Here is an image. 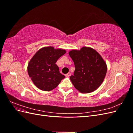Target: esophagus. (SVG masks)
Returning a JSON list of instances; mask_svg holds the SVG:
<instances>
[{
	"label": "esophagus",
	"mask_w": 133,
	"mask_h": 133,
	"mask_svg": "<svg viewBox=\"0 0 133 133\" xmlns=\"http://www.w3.org/2000/svg\"><path fill=\"white\" fill-rule=\"evenodd\" d=\"M71 75V73H67L66 75H65V76H66V77H69V76H70Z\"/></svg>",
	"instance_id": "obj_1"
}]
</instances>
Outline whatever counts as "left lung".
<instances>
[{
    "label": "left lung",
    "mask_w": 133,
    "mask_h": 133,
    "mask_svg": "<svg viewBox=\"0 0 133 133\" xmlns=\"http://www.w3.org/2000/svg\"><path fill=\"white\" fill-rule=\"evenodd\" d=\"M69 54L75 65L74 75L70 77L74 87L83 93H89L98 89L107 71V64L100 55L88 47L71 50Z\"/></svg>",
    "instance_id": "1"
}]
</instances>
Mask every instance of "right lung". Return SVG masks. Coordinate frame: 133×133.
<instances>
[{"label":"right lung","instance_id":"add662e5","mask_svg":"<svg viewBox=\"0 0 133 133\" xmlns=\"http://www.w3.org/2000/svg\"><path fill=\"white\" fill-rule=\"evenodd\" d=\"M65 53L63 49L44 47L38 50L30 60L28 66V74L39 89L50 91L65 77L60 73L59 67L55 64Z\"/></svg>","mask_w":133,"mask_h":133}]
</instances>
